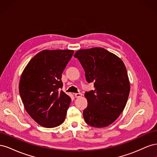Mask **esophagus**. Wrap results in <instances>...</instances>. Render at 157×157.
Returning <instances> with one entry per match:
<instances>
[{
	"mask_svg": "<svg viewBox=\"0 0 157 157\" xmlns=\"http://www.w3.org/2000/svg\"><path fill=\"white\" fill-rule=\"evenodd\" d=\"M82 96V94L81 93H77V94H75V98H80V97H81Z\"/></svg>",
	"mask_w": 157,
	"mask_h": 157,
	"instance_id": "1",
	"label": "esophagus"
}]
</instances>
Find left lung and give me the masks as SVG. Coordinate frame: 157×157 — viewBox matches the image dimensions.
<instances>
[{
	"label": "left lung",
	"mask_w": 157,
	"mask_h": 157,
	"mask_svg": "<svg viewBox=\"0 0 157 157\" xmlns=\"http://www.w3.org/2000/svg\"><path fill=\"white\" fill-rule=\"evenodd\" d=\"M85 71L86 81L94 90L86 92L88 107L83 111L88 125L105 127L124 110L130 93V82L123 61L103 48L78 50L74 55Z\"/></svg>",
	"instance_id": "obj_1"
}]
</instances>
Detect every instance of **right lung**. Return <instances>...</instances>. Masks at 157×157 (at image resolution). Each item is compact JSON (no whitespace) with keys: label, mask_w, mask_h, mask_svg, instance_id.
I'll list each match as a JSON object with an SVG mask.
<instances>
[{"label":"right lung","mask_w":157,"mask_h":157,"mask_svg":"<svg viewBox=\"0 0 157 157\" xmlns=\"http://www.w3.org/2000/svg\"><path fill=\"white\" fill-rule=\"evenodd\" d=\"M74 53L70 50H42L21 74L19 92L28 114L38 124L54 128L65 119L71 98L60 91L61 74Z\"/></svg>","instance_id":"add662e5"}]
</instances>
